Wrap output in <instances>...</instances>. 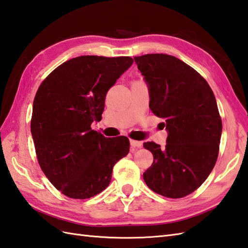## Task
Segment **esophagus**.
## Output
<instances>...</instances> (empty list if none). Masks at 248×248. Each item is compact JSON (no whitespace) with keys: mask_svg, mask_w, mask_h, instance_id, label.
Segmentation results:
<instances>
[{"mask_svg":"<svg viewBox=\"0 0 248 248\" xmlns=\"http://www.w3.org/2000/svg\"><path fill=\"white\" fill-rule=\"evenodd\" d=\"M130 143L133 148H141V146H142V143L140 141H137L134 140H130Z\"/></svg>","mask_w":248,"mask_h":248,"instance_id":"34e87169","label":"esophagus"}]
</instances>
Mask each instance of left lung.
<instances>
[{
  "label": "left lung",
  "mask_w": 248,
  "mask_h": 248,
  "mask_svg": "<svg viewBox=\"0 0 248 248\" xmlns=\"http://www.w3.org/2000/svg\"><path fill=\"white\" fill-rule=\"evenodd\" d=\"M134 60L149 86V107L168 131L164 148L143 143L153 154L143 181L163 197L184 198L202 185L217 163L222 119L216 97L194 68L173 56L148 54Z\"/></svg>",
  "instance_id": "left-lung-1"
}]
</instances>
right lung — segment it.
Listing matches in <instances>:
<instances>
[{"label":"right lung","instance_id":"obj_1","mask_svg":"<svg viewBox=\"0 0 248 248\" xmlns=\"http://www.w3.org/2000/svg\"><path fill=\"white\" fill-rule=\"evenodd\" d=\"M133 62L131 57H76L39 86L31 122L38 163L68 198L84 200L103 191L114 165L129 153V138H107L91 124L101 119L108 91Z\"/></svg>","mask_w":248,"mask_h":248}]
</instances>
